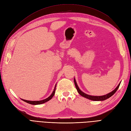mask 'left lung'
<instances>
[{
    "instance_id": "left-lung-1",
    "label": "left lung",
    "mask_w": 131,
    "mask_h": 131,
    "mask_svg": "<svg viewBox=\"0 0 131 131\" xmlns=\"http://www.w3.org/2000/svg\"><path fill=\"white\" fill-rule=\"evenodd\" d=\"M74 84H75V87H76V89H77V90L78 91V93L79 94L81 95V96H82V97H84L88 98V99H89V100H92V101H104V100H106V99L110 98L111 96H112L116 92V91L117 90L118 88H119L120 85V84H118V85L117 86V88L115 89L114 91H113L112 92H111L110 93H109L108 94H107L106 95H104V96H90V95L85 94V93L82 92V91L80 89H79V87H78V85L77 84V82H76V81H75V78L74 79Z\"/></svg>"
}]
</instances>
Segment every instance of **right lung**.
Segmentation results:
<instances>
[{
	"label": "right lung",
	"mask_w": 131,
	"mask_h": 131,
	"mask_svg": "<svg viewBox=\"0 0 131 131\" xmlns=\"http://www.w3.org/2000/svg\"><path fill=\"white\" fill-rule=\"evenodd\" d=\"M56 85L55 86V88L54 89V90L53 91L52 93L51 94V96H50V97H49L48 98H47L45 100H43L42 101H27V100H22L24 102L27 103H29L30 104H33V105H38V104H43L44 103L49 101V100H50L51 98L53 97V96H54V93H55V90H56Z\"/></svg>",
	"instance_id": "add662e5"
}]
</instances>
